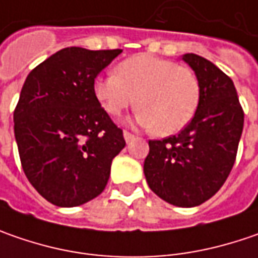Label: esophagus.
<instances>
[{"label":"esophagus","mask_w":258,"mask_h":258,"mask_svg":"<svg viewBox=\"0 0 258 258\" xmlns=\"http://www.w3.org/2000/svg\"><path fill=\"white\" fill-rule=\"evenodd\" d=\"M122 136H124V139H125L127 143L134 140V134H131V133H128V131H124V133H122Z\"/></svg>","instance_id":"34e87169"}]
</instances>
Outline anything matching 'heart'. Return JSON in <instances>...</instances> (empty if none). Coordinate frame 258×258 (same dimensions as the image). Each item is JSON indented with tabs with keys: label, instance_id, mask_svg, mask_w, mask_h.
<instances>
[{
	"label": "heart",
	"instance_id": "obj_1",
	"mask_svg": "<svg viewBox=\"0 0 258 258\" xmlns=\"http://www.w3.org/2000/svg\"><path fill=\"white\" fill-rule=\"evenodd\" d=\"M94 94L101 107L114 117L134 105L137 98L140 109L134 122L166 137L194 119L201 102V84L186 66L151 54H136L119 63L115 75L96 78Z\"/></svg>",
	"mask_w": 258,
	"mask_h": 258
}]
</instances>
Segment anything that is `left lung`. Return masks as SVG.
<instances>
[{
    "label": "left lung",
    "mask_w": 258,
    "mask_h": 258,
    "mask_svg": "<svg viewBox=\"0 0 258 258\" xmlns=\"http://www.w3.org/2000/svg\"><path fill=\"white\" fill-rule=\"evenodd\" d=\"M182 59L199 79L201 102L177 136L149 141L144 174L163 201L192 208L212 198L227 180L237 157L244 112L230 76L194 53Z\"/></svg>",
    "instance_id": "1"
}]
</instances>
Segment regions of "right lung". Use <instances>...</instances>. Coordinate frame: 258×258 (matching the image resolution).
<instances>
[{
	"instance_id": "1",
	"label": "right lung",
	"mask_w": 258,
	"mask_h": 258,
	"mask_svg": "<svg viewBox=\"0 0 258 258\" xmlns=\"http://www.w3.org/2000/svg\"><path fill=\"white\" fill-rule=\"evenodd\" d=\"M122 50L66 47L28 73L14 111V134L28 182L56 207L99 195L125 147L94 94L98 73Z\"/></svg>"
}]
</instances>
